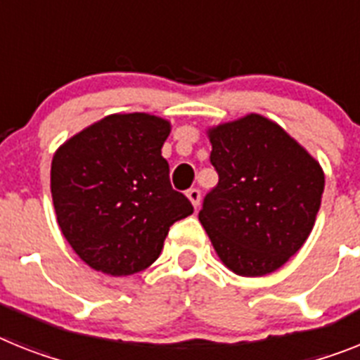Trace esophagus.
<instances>
[{"label": "esophagus", "mask_w": 360, "mask_h": 360, "mask_svg": "<svg viewBox=\"0 0 360 360\" xmlns=\"http://www.w3.org/2000/svg\"><path fill=\"white\" fill-rule=\"evenodd\" d=\"M186 198L190 199V203L194 205V208H198L199 201H201V192H199L198 188H190L188 192H186Z\"/></svg>", "instance_id": "esophagus-1"}]
</instances>
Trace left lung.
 <instances>
[{"instance_id":"left-lung-1","label":"left lung","mask_w":360,"mask_h":360,"mask_svg":"<svg viewBox=\"0 0 360 360\" xmlns=\"http://www.w3.org/2000/svg\"><path fill=\"white\" fill-rule=\"evenodd\" d=\"M219 181L199 221L221 264L265 276L297 255L313 231L324 170L306 148L258 113L207 129Z\"/></svg>"}]
</instances>
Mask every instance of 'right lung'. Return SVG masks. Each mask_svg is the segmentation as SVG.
<instances>
[{
  "label": "right lung",
  "mask_w": 360,
  "mask_h": 360,
  "mask_svg": "<svg viewBox=\"0 0 360 360\" xmlns=\"http://www.w3.org/2000/svg\"><path fill=\"white\" fill-rule=\"evenodd\" d=\"M170 122L113 113L68 139L51 162L63 238L95 271L128 276L155 262L170 226L194 207L170 185L161 148Z\"/></svg>",
  "instance_id": "obj_1"
}]
</instances>
